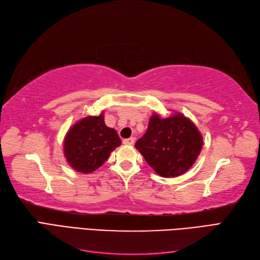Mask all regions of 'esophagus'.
<instances>
[{
	"mask_svg": "<svg viewBox=\"0 0 260 260\" xmlns=\"http://www.w3.org/2000/svg\"><path fill=\"white\" fill-rule=\"evenodd\" d=\"M133 143H135V138H129V139L123 140V144L125 145H133Z\"/></svg>",
	"mask_w": 260,
	"mask_h": 260,
	"instance_id": "esophagus-1",
	"label": "esophagus"
}]
</instances>
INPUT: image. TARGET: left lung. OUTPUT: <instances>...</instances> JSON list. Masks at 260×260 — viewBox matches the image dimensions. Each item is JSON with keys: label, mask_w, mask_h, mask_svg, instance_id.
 <instances>
[{"label": "left lung", "mask_w": 260, "mask_h": 260, "mask_svg": "<svg viewBox=\"0 0 260 260\" xmlns=\"http://www.w3.org/2000/svg\"><path fill=\"white\" fill-rule=\"evenodd\" d=\"M203 138L196 125L177 113L167 118L154 114L145 135L136 148L157 175L166 178L183 175L201 153Z\"/></svg>", "instance_id": "obj_1"}]
</instances>
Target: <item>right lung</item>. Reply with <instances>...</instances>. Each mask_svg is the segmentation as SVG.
I'll return each instance as SVG.
<instances>
[{"label":"right lung","instance_id":"1","mask_svg":"<svg viewBox=\"0 0 260 260\" xmlns=\"http://www.w3.org/2000/svg\"><path fill=\"white\" fill-rule=\"evenodd\" d=\"M121 144L115 129L108 128L104 116H88L75 123L64 140V155L70 167L89 174L100 168Z\"/></svg>","mask_w":260,"mask_h":260}]
</instances>
